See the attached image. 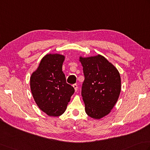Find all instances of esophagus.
<instances>
[{
	"instance_id": "esophagus-1",
	"label": "esophagus",
	"mask_w": 150,
	"mask_h": 150,
	"mask_svg": "<svg viewBox=\"0 0 150 150\" xmlns=\"http://www.w3.org/2000/svg\"><path fill=\"white\" fill-rule=\"evenodd\" d=\"M73 88H74V89H75V92H77V88H78L77 84H74L73 85Z\"/></svg>"
}]
</instances>
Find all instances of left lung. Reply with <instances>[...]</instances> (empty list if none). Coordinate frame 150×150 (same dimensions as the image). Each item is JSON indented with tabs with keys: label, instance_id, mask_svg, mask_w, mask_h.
Wrapping results in <instances>:
<instances>
[{
	"label": "left lung",
	"instance_id": "1",
	"mask_svg": "<svg viewBox=\"0 0 150 150\" xmlns=\"http://www.w3.org/2000/svg\"><path fill=\"white\" fill-rule=\"evenodd\" d=\"M84 81L81 95L85 111L90 117L100 119L110 112L121 91L118 70L101 55L80 58Z\"/></svg>",
	"mask_w": 150,
	"mask_h": 150
}]
</instances>
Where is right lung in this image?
<instances>
[{
  "label": "right lung",
  "instance_id": "obj_1",
  "mask_svg": "<svg viewBox=\"0 0 150 150\" xmlns=\"http://www.w3.org/2000/svg\"><path fill=\"white\" fill-rule=\"evenodd\" d=\"M64 60L62 55H45L30 77V89L34 101L50 116H59L65 112L75 92L74 88L66 83L62 71Z\"/></svg>",
  "mask_w": 150,
  "mask_h": 150
}]
</instances>
